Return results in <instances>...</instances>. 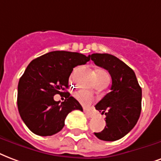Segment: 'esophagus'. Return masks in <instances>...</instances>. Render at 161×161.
Returning a JSON list of instances; mask_svg holds the SVG:
<instances>
[{
	"label": "esophagus",
	"instance_id": "34e87169",
	"mask_svg": "<svg viewBox=\"0 0 161 161\" xmlns=\"http://www.w3.org/2000/svg\"><path fill=\"white\" fill-rule=\"evenodd\" d=\"M84 112H85L86 115L88 118H92V117L93 116V114L92 113V112H90V111H87V110H86V109H84Z\"/></svg>",
	"mask_w": 161,
	"mask_h": 161
}]
</instances>
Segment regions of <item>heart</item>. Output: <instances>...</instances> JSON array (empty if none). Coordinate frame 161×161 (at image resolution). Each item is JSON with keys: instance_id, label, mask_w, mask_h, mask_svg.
Returning <instances> with one entry per match:
<instances>
[{"instance_id": "obj_1", "label": "heart", "mask_w": 161, "mask_h": 161, "mask_svg": "<svg viewBox=\"0 0 161 161\" xmlns=\"http://www.w3.org/2000/svg\"><path fill=\"white\" fill-rule=\"evenodd\" d=\"M97 79V80H109V75L106 71L103 70H97L96 72ZM75 97L80 103L84 105H88L90 104L92 102V97L91 96L90 94L88 93L86 91L80 90L76 92L75 93Z\"/></svg>"}]
</instances>
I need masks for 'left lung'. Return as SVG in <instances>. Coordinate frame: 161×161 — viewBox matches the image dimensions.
I'll use <instances>...</instances> for the list:
<instances>
[{
    "mask_svg": "<svg viewBox=\"0 0 161 161\" xmlns=\"http://www.w3.org/2000/svg\"><path fill=\"white\" fill-rule=\"evenodd\" d=\"M94 64L108 71L112 78L110 92L95 106L106 115V126L95 136L103 141H116L135 126L142 109V88L134 71L118 58L108 53H93Z\"/></svg>",
    "mask_w": 161,
    "mask_h": 161,
    "instance_id": "1",
    "label": "left lung"
}]
</instances>
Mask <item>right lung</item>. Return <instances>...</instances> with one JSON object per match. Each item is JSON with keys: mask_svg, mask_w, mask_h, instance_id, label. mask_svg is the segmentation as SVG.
<instances>
[{"mask_svg": "<svg viewBox=\"0 0 161 161\" xmlns=\"http://www.w3.org/2000/svg\"><path fill=\"white\" fill-rule=\"evenodd\" d=\"M90 60L79 53L54 51L34 59L28 65L18 86V108L23 121L38 136H52L64 126L68 114L83 111L80 103L67 97L59 103L53 97L69 87V78L77 65Z\"/></svg>", "mask_w": 161, "mask_h": 161, "instance_id": "add662e5", "label": "right lung"}]
</instances>
